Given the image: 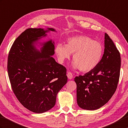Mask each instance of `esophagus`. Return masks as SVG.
<instances>
[{
	"label": "esophagus",
	"instance_id": "1",
	"mask_svg": "<svg viewBox=\"0 0 128 128\" xmlns=\"http://www.w3.org/2000/svg\"><path fill=\"white\" fill-rule=\"evenodd\" d=\"M67 76H68V78L70 79V80L72 79V78H73V75H72V74L71 73V72H68V74H67Z\"/></svg>",
	"mask_w": 128,
	"mask_h": 128
}]
</instances>
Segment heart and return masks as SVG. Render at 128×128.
Listing matches in <instances>:
<instances>
[{
  "instance_id": "obj_1",
  "label": "heart",
  "mask_w": 128,
  "mask_h": 128,
  "mask_svg": "<svg viewBox=\"0 0 128 128\" xmlns=\"http://www.w3.org/2000/svg\"><path fill=\"white\" fill-rule=\"evenodd\" d=\"M55 52L59 61L63 63L73 54V65L82 72H88L94 69L102 61L104 48L99 41L93 40L86 35L69 38L66 44H58Z\"/></svg>"
}]
</instances>
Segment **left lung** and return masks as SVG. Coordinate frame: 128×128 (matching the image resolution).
<instances>
[{
	"mask_svg": "<svg viewBox=\"0 0 128 128\" xmlns=\"http://www.w3.org/2000/svg\"><path fill=\"white\" fill-rule=\"evenodd\" d=\"M120 64V52L105 33L102 61L93 70L74 79L77 84V102L80 108L95 110L108 102L117 88Z\"/></svg>",
	"mask_w": 128,
	"mask_h": 128,
	"instance_id": "obj_1",
	"label": "left lung"
}]
</instances>
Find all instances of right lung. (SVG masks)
Here are the masks:
<instances>
[{"label":"right lung","instance_id":"1","mask_svg":"<svg viewBox=\"0 0 128 128\" xmlns=\"http://www.w3.org/2000/svg\"><path fill=\"white\" fill-rule=\"evenodd\" d=\"M48 30L55 31L53 28L26 29L14 40L8 59L13 92L24 108L37 114L55 105L57 93L68 81L66 68L50 56L54 53V42L44 43L41 52L33 46Z\"/></svg>","mask_w":128,"mask_h":128}]
</instances>
